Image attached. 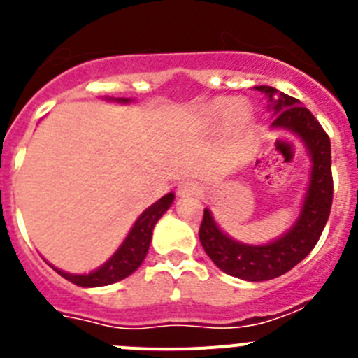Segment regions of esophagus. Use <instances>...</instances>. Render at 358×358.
<instances>
[{
  "instance_id": "obj_1",
  "label": "esophagus",
  "mask_w": 358,
  "mask_h": 358,
  "mask_svg": "<svg viewBox=\"0 0 358 358\" xmlns=\"http://www.w3.org/2000/svg\"><path fill=\"white\" fill-rule=\"evenodd\" d=\"M201 192V185H199L197 181H192V179L181 181L179 186H177V195H179V197H194V195H199Z\"/></svg>"
}]
</instances>
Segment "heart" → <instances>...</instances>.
<instances>
[{
    "label": "heart",
    "instance_id": "1",
    "mask_svg": "<svg viewBox=\"0 0 358 358\" xmlns=\"http://www.w3.org/2000/svg\"><path fill=\"white\" fill-rule=\"evenodd\" d=\"M202 122L206 125H218L224 122V131L229 136H238L249 129L252 122V109L248 102L227 98H215L202 109Z\"/></svg>",
    "mask_w": 358,
    "mask_h": 358
}]
</instances>
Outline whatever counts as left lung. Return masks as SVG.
Wrapping results in <instances>:
<instances>
[{
  "label": "left lung",
  "mask_w": 358,
  "mask_h": 358,
  "mask_svg": "<svg viewBox=\"0 0 358 358\" xmlns=\"http://www.w3.org/2000/svg\"><path fill=\"white\" fill-rule=\"evenodd\" d=\"M268 96L274 109L273 127H285L305 141L312 157V176L308 192L297 222L285 236L267 245H245L235 242L218 229L210 210H204L199 238L202 248L220 271L245 281H265L289 273L315 248L330 217L334 199L330 138L306 107L297 98L276 94L268 85L256 87Z\"/></svg>",
  "instance_id": "left-lung-1"
}]
</instances>
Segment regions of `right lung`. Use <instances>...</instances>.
Wrapping results in <instances>:
<instances>
[{"label": "right lung", "instance_id": "1", "mask_svg": "<svg viewBox=\"0 0 358 358\" xmlns=\"http://www.w3.org/2000/svg\"><path fill=\"white\" fill-rule=\"evenodd\" d=\"M118 102H129V100L127 98H118ZM172 202L173 194H169L164 195L163 199H159L156 204H152L148 210H145L140 215V218L136 220L134 226H132L131 233L127 235L125 242L122 243V248L113 255L109 262H106L94 273L68 274L59 271V268H55V271L62 278H66V280L78 287H103L131 276L136 268L140 267L141 262L145 260V256H147L148 245H150L152 240V229H154L157 220L163 217L164 211L169 210Z\"/></svg>", "mask_w": 358, "mask_h": 358}]
</instances>
